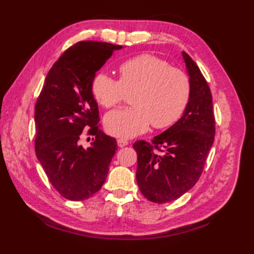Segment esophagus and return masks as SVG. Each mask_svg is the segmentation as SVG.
<instances>
[{"label":"esophagus","instance_id":"34e87169","mask_svg":"<svg viewBox=\"0 0 254 254\" xmlns=\"http://www.w3.org/2000/svg\"><path fill=\"white\" fill-rule=\"evenodd\" d=\"M118 145H119V147H124V146H127V145H128V141H127V139H124V138H119Z\"/></svg>","mask_w":254,"mask_h":254}]
</instances>
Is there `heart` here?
Here are the masks:
<instances>
[{
    "label": "heart",
    "mask_w": 254,
    "mask_h": 254,
    "mask_svg": "<svg viewBox=\"0 0 254 254\" xmlns=\"http://www.w3.org/2000/svg\"><path fill=\"white\" fill-rule=\"evenodd\" d=\"M119 79L98 73L91 83L94 98L110 109L122 105L133 94L130 109L106 117L107 132L118 137L142 134L152 124L167 128L179 120L190 100L191 84L182 69L170 66L161 58L143 53L123 61L118 66Z\"/></svg>",
    "instance_id": "obj_1"
}]
</instances>
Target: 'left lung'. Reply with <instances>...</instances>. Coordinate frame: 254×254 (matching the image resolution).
<instances>
[{"mask_svg":"<svg viewBox=\"0 0 254 254\" xmlns=\"http://www.w3.org/2000/svg\"><path fill=\"white\" fill-rule=\"evenodd\" d=\"M190 75L191 95L178 122L152 142L137 141L136 180L148 201H175L195 186L215 138V116L209 86L196 63L182 52Z\"/></svg>","mask_w":254,"mask_h":254,"instance_id":"1","label":"left lung"}]
</instances>
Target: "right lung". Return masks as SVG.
<instances>
[{"instance_id": "1", "label": "right lung", "mask_w": 254, "mask_h": 254, "mask_svg": "<svg viewBox=\"0 0 254 254\" xmlns=\"http://www.w3.org/2000/svg\"><path fill=\"white\" fill-rule=\"evenodd\" d=\"M121 48L98 41L69 47L52 65L36 102V156L53 188L71 201H84L100 190L117 152L116 138L99 128L91 83ZM84 133L94 136L87 149L80 145Z\"/></svg>"}]
</instances>
